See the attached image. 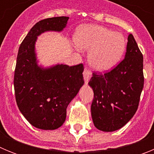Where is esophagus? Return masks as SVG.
Returning <instances> with one entry per match:
<instances>
[{
  "instance_id": "34e87169",
  "label": "esophagus",
  "mask_w": 154,
  "mask_h": 154,
  "mask_svg": "<svg viewBox=\"0 0 154 154\" xmlns=\"http://www.w3.org/2000/svg\"><path fill=\"white\" fill-rule=\"evenodd\" d=\"M83 77H84V80H85V82L87 84L88 82H89V79L92 77V72H91L90 69H87V68H85V69H84Z\"/></svg>"
}]
</instances>
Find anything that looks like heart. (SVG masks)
<instances>
[{
	"label": "heart",
	"mask_w": 154,
	"mask_h": 154,
	"mask_svg": "<svg viewBox=\"0 0 154 154\" xmlns=\"http://www.w3.org/2000/svg\"><path fill=\"white\" fill-rule=\"evenodd\" d=\"M75 44L80 49L90 51L89 62L96 70L106 71L119 62L126 49L123 34L98 25H85L77 29Z\"/></svg>",
	"instance_id": "b5f03b06"
}]
</instances>
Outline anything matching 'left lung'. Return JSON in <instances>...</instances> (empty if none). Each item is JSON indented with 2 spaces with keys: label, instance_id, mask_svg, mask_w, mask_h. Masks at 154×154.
<instances>
[{
  "label": "left lung",
  "instance_id": "left-lung-1",
  "mask_svg": "<svg viewBox=\"0 0 154 154\" xmlns=\"http://www.w3.org/2000/svg\"><path fill=\"white\" fill-rule=\"evenodd\" d=\"M143 54L130 34L123 60L109 72L92 73L89 82L94 92L91 113L98 130H119L136 113L143 88Z\"/></svg>",
  "mask_w": 154,
  "mask_h": 154
}]
</instances>
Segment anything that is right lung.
I'll list each match as a JSON object with an SVG mask.
<instances>
[{
  "instance_id": "right-lung-1",
  "label": "right lung",
  "mask_w": 154,
  "mask_h": 154,
  "mask_svg": "<svg viewBox=\"0 0 154 154\" xmlns=\"http://www.w3.org/2000/svg\"><path fill=\"white\" fill-rule=\"evenodd\" d=\"M69 18L55 17L37 22L19 47L14 77L16 103L25 119L41 130H55L63 124L68 105L84 84L82 63L45 69L37 65V36L47 31H62Z\"/></svg>"
}]
</instances>
